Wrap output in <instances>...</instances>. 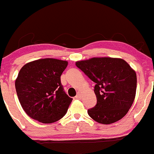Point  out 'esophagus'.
<instances>
[{"label":"esophagus","instance_id":"34e87169","mask_svg":"<svg viewBox=\"0 0 154 154\" xmlns=\"http://www.w3.org/2000/svg\"><path fill=\"white\" fill-rule=\"evenodd\" d=\"M75 99H82V94H81V92H79V91L78 92L76 96H75Z\"/></svg>","mask_w":154,"mask_h":154}]
</instances>
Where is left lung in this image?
<instances>
[{"instance_id": "1", "label": "left lung", "mask_w": 154, "mask_h": 154, "mask_svg": "<svg viewBox=\"0 0 154 154\" xmlns=\"http://www.w3.org/2000/svg\"><path fill=\"white\" fill-rule=\"evenodd\" d=\"M75 65L96 83V106L89 109L97 122L109 125L119 121L132 106L136 91V74L122 58H92L75 62Z\"/></svg>"}]
</instances>
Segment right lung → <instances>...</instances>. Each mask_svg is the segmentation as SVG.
Wrapping results in <instances>:
<instances>
[{
  "instance_id": "add662e5",
  "label": "right lung",
  "mask_w": 154,
  "mask_h": 154,
  "mask_svg": "<svg viewBox=\"0 0 154 154\" xmlns=\"http://www.w3.org/2000/svg\"><path fill=\"white\" fill-rule=\"evenodd\" d=\"M67 64L66 61L43 58L27 63L19 71L16 93L30 118L50 124L66 113L72 99L64 91L61 75Z\"/></svg>"
}]
</instances>
